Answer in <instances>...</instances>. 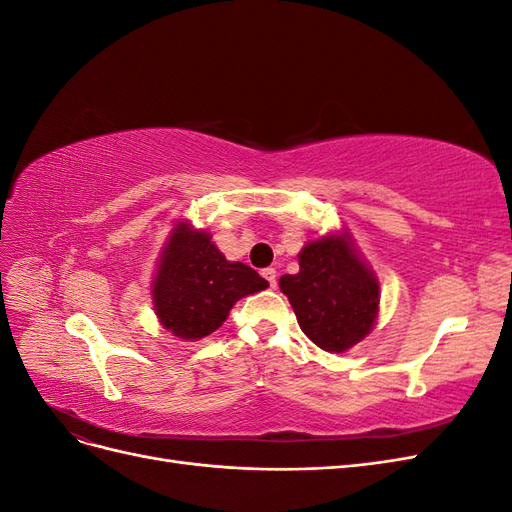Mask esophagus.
Returning a JSON list of instances; mask_svg holds the SVG:
<instances>
[{"instance_id":"obj_1","label":"esophagus","mask_w":512,"mask_h":512,"mask_svg":"<svg viewBox=\"0 0 512 512\" xmlns=\"http://www.w3.org/2000/svg\"><path fill=\"white\" fill-rule=\"evenodd\" d=\"M262 277H265V280L269 282V286H271V288H275V284H277V275H275V269H273V267L262 269Z\"/></svg>"}]
</instances>
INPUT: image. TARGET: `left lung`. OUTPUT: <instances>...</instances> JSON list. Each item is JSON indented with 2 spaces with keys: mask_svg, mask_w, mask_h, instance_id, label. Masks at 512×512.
I'll list each match as a JSON object with an SVG mask.
<instances>
[{
  "mask_svg": "<svg viewBox=\"0 0 512 512\" xmlns=\"http://www.w3.org/2000/svg\"><path fill=\"white\" fill-rule=\"evenodd\" d=\"M299 267L297 275H282L280 288L301 331L327 352L359 344L378 316L380 286L356 256L348 235L307 243Z\"/></svg>",
  "mask_w": 512,
  "mask_h": 512,
  "instance_id": "obj_1",
  "label": "left lung"
}]
</instances>
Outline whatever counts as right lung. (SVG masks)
Returning <instances> with one entry per match:
<instances>
[{
  "label": "right lung",
  "instance_id": "add662e5",
  "mask_svg": "<svg viewBox=\"0 0 512 512\" xmlns=\"http://www.w3.org/2000/svg\"><path fill=\"white\" fill-rule=\"evenodd\" d=\"M267 286L252 267L228 262L207 232L181 222L162 252L153 303L164 329L181 339H200L222 327L241 297Z\"/></svg>",
  "mask_w": 512,
  "mask_h": 512
}]
</instances>
